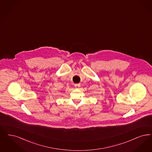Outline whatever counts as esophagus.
I'll return each instance as SVG.
<instances>
[{"mask_svg": "<svg viewBox=\"0 0 152 152\" xmlns=\"http://www.w3.org/2000/svg\"><path fill=\"white\" fill-rule=\"evenodd\" d=\"M80 86V84H75V87L76 89H79Z\"/></svg>", "mask_w": 152, "mask_h": 152, "instance_id": "34e87169", "label": "esophagus"}]
</instances>
